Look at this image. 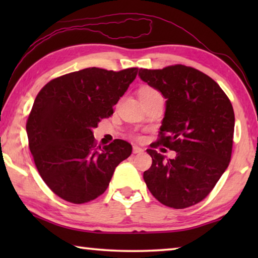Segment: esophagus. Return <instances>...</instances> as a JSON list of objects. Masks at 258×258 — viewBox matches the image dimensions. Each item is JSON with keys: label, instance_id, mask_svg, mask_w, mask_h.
<instances>
[{"label": "esophagus", "instance_id": "34e87169", "mask_svg": "<svg viewBox=\"0 0 258 258\" xmlns=\"http://www.w3.org/2000/svg\"><path fill=\"white\" fill-rule=\"evenodd\" d=\"M141 152H143L142 148H140L138 146H134L133 147V154H141Z\"/></svg>", "mask_w": 258, "mask_h": 258}]
</instances>
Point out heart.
Here are the masks:
<instances>
[{"mask_svg": "<svg viewBox=\"0 0 258 258\" xmlns=\"http://www.w3.org/2000/svg\"><path fill=\"white\" fill-rule=\"evenodd\" d=\"M159 94L155 89H152L150 86H143L139 91V97L140 98H146V97H152V95Z\"/></svg>", "mask_w": 258, "mask_h": 258, "instance_id": "obj_1", "label": "heart"}]
</instances>
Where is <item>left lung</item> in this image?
I'll list each match as a JSON object with an SVG mask.
<instances>
[{
  "instance_id": "8db88e82",
  "label": "left lung",
  "mask_w": 258,
  "mask_h": 258,
  "mask_svg": "<svg viewBox=\"0 0 258 258\" xmlns=\"http://www.w3.org/2000/svg\"><path fill=\"white\" fill-rule=\"evenodd\" d=\"M139 76L166 99L160 138L147 150L152 165L143 178L165 206L190 207L207 197L228 168L234 132L232 104L215 81L183 64L141 68ZM159 144L175 151L176 158L166 161L153 149Z\"/></svg>"
}]
</instances>
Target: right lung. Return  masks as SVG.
I'll use <instances>...</instances> for the list:
<instances>
[{
	"mask_svg": "<svg viewBox=\"0 0 258 258\" xmlns=\"http://www.w3.org/2000/svg\"><path fill=\"white\" fill-rule=\"evenodd\" d=\"M137 75L138 68H86L54 78L37 94L26 124L29 149L43 181L60 198L73 204L98 198L132 154L119 139L97 147L93 128L112 115Z\"/></svg>",
	"mask_w": 258,
	"mask_h": 258,
	"instance_id": "obj_1",
	"label": "right lung"
}]
</instances>
